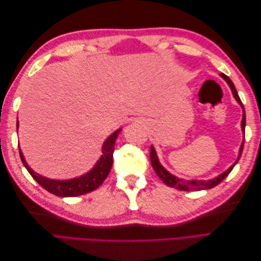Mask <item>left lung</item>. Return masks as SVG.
I'll return each mask as SVG.
<instances>
[{"label": "left lung", "instance_id": "1", "mask_svg": "<svg viewBox=\"0 0 261 261\" xmlns=\"http://www.w3.org/2000/svg\"><path fill=\"white\" fill-rule=\"evenodd\" d=\"M221 76H222L224 80L226 81V83L230 85L231 89H232V92H233V96L235 97V99L238 100L239 103L243 107V103L242 101L239 97L238 94V91H236L235 89V86L234 84L232 83V81L228 78L225 74H220ZM245 125H246V117H245V111H244V114H243V120H242V129L243 132L245 133ZM243 148H244V143L242 144L241 146V150H240V154H239V159L236 160V162L232 165V167L228 169L227 171H225L224 173H222V174L219 175L218 177L213 178V179H210V180H185V179H181V178H178L174 175L170 174V173L165 170L162 165L160 164L159 160H158V156H156V153L154 151L153 147L151 146V148H150V161H151V164H152V168L154 170V172L156 173V175L159 176L161 178V180L163 181V183L165 185H168L169 187H173V188H176V189H179V191H202V189H209V188H212L217 186L218 184H220L221 181H222L228 174H230V172L233 170L234 165L239 162L240 158H241V154H242V151H243Z\"/></svg>", "mask_w": 261, "mask_h": 261}]
</instances>
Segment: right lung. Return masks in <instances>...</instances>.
Returning a JSON list of instances; mask_svg holds the SVG:
<instances>
[{
    "mask_svg": "<svg viewBox=\"0 0 261 261\" xmlns=\"http://www.w3.org/2000/svg\"><path fill=\"white\" fill-rule=\"evenodd\" d=\"M17 128H18V122H17ZM121 129L116 130L114 134L110 136L105 143L103 147H102V155L98 163L89 173H87L86 175L81 176L78 178L69 179V180H55L43 177L41 175L37 174L33 170H31L28 164L26 163L23 155L19 149V155L22 164L25 165V168L29 172V174L33 176V178L37 181V183L42 186L45 191L49 193L59 196V197H75L84 195L87 193H90L94 189H97L103 180L108 177L110 171H111L112 164H113V151H114V145L115 139L120 133Z\"/></svg>",
    "mask_w": 261,
    "mask_h": 261,
    "instance_id": "obj_1",
    "label": "right lung"
}]
</instances>
